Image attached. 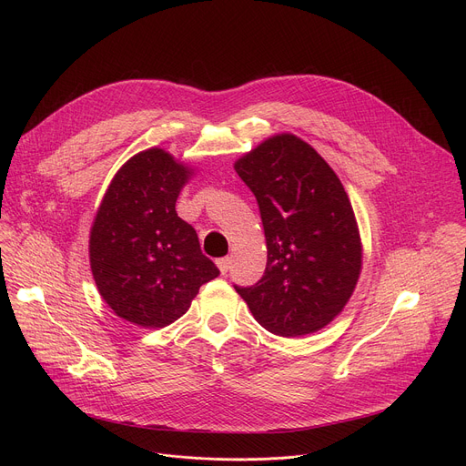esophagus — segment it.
I'll use <instances>...</instances> for the list:
<instances>
[{"label":"esophagus","instance_id":"obj_1","mask_svg":"<svg viewBox=\"0 0 466 466\" xmlns=\"http://www.w3.org/2000/svg\"><path fill=\"white\" fill-rule=\"evenodd\" d=\"M218 268L221 271V275H227L230 269V258H219L218 259Z\"/></svg>","mask_w":466,"mask_h":466}]
</instances>
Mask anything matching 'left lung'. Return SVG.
<instances>
[{
	"label": "left lung",
	"instance_id": "8db88e82",
	"mask_svg": "<svg viewBox=\"0 0 466 466\" xmlns=\"http://www.w3.org/2000/svg\"><path fill=\"white\" fill-rule=\"evenodd\" d=\"M234 169L256 197L268 241L263 277L234 288L265 329L313 334L345 308L360 277L349 195L334 169L293 135L265 140Z\"/></svg>",
	"mask_w": 466,
	"mask_h": 466
}]
</instances>
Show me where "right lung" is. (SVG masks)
I'll return each mask as SVG.
<instances>
[{
  "label": "right lung",
  "instance_id": "obj_1",
  "mask_svg": "<svg viewBox=\"0 0 466 466\" xmlns=\"http://www.w3.org/2000/svg\"><path fill=\"white\" fill-rule=\"evenodd\" d=\"M189 169L162 149L132 157L112 178L90 232V265L114 313L142 328L182 317L219 275L175 203Z\"/></svg>",
  "mask_w": 466,
  "mask_h": 466
}]
</instances>
